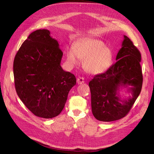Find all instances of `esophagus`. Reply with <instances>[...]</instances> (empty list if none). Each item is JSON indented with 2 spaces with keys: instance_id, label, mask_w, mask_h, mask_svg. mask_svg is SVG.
I'll return each instance as SVG.
<instances>
[{
  "instance_id": "34e87169",
  "label": "esophagus",
  "mask_w": 154,
  "mask_h": 154,
  "mask_svg": "<svg viewBox=\"0 0 154 154\" xmlns=\"http://www.w3.org/2000/svg\"><path fill=\"white\" fill-rule=\"evenodd\" d=\"M77 83L79 85L82 84V83H84V78L83 77H78L77 79Z\"/></svg>"
}]
</instances>
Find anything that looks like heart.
<instances>
[{
    "mask_svg": "<svg viewBox=\"0 0 154 154\" xmlns=\"http://www.w3.org/2000/svg\"><path fill=\"white\" fill-rule=\"evenodd\" d=\"M67 59L72 66L84 60L83 67L91 74L104 73L112 66L113 54L103 42L94 38L79 40L67 51Z\"/></svg>",
    "mask_w": 154,
    "mask_h": 154,
    "instance_id": "heart-1",
    "label": "heart"
}]
</instances>
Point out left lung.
<instances>
[{"instance_id":"left-lung-1","label":"left lung","mask_w":154,"mask_h":154,"mask_svg":"<svg viewBox=\"0 0 154 154\" xmlns=\"http://www.w3.org/2000/svg\"><path fill=\"white\" fill-rule=\"evenodd\" d=\"M141 53L124 35L116 62L107 71L96 75L88 83L93 116L101 122H109L124 118L140 94L143 84ZM126 88L132 96L122 100L119 91Z\"/></svg>"}]
</instances>
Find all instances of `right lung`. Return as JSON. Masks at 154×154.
I'll use <instances>...</instances> for the list:
<instances>
[{
  "instance_id": "right-lung-1",
  "label": "right lung",
  "mask_w": 154,
  "mask_h": 154,
  "mask_svg": "<svg viewBox=\"0 0 154 154\" xmlns=\"http://www.w3.org/2000/svg\"><path fill=\"white\" fill-rule=\"evenodd\" d=\"M63 53L48 29L31 32L14 59L15 89L23 103L38 117L49 119L63 109L76 85L73 74L60 66Z\"/></svg>"
}]
</instances>
